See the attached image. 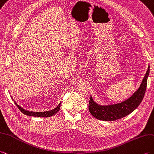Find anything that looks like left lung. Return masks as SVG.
I'll list each match as a JSON object with an SVG mask.
<instances>
[{
    "instance_id": "left-lung-1",
    "label": "left lung",
    "mask_w": 154,
    "mask_h": 154,
    "mask_svg": "<svg viewBox=\"0 0 154 154\" xmlns=\"http://www.w3.org/2000/svg\"><path fill=\"white\" fill-rule=\"evenodd\" d=\"M149 73V66L138 90L131 97L117 104L100 106L95 103L91 96L88 109L92 116L102 121H116L128 116L137 108L142 102L147 87V79Z\"/></svg>"
}]
</instances>
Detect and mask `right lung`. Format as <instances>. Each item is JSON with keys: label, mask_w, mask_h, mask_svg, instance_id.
Segmentation results:
<instances>
[{"label": "right lung", "mask_w": 154, "mask_h": 154, "mask_svg": "<svg viewBox=\"0 0 154 154\" xmlns=\"http://www.w3.org/2000/svg\"><path fill=\"white\" fill-rule=\"evenodd\" d=\"M16 106L18 108V109L22 112L23 114L26 116H34V117H51L54 115L57 112H58L60 109V105H61V102L59 103L58 106L56 107V108L54 109H52L51 111H48V112H29V111H27L26 109H24L23 108H21V107L17 104V103L16 102H14Z\"/></svg>", "instance_id": "right-lung-1"}]
</instances>
